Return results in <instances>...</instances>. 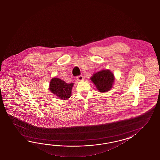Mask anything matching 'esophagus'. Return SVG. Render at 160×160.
<instances>
[{"mask_svg":"<svg viewBox=\"0 0 160 160\" xmlns=\"http://www.w3.org/2000/svg\"><path fill=\"white\" fill-rule=\"evenodd\" d=\"M83 76H82V75H80V76H78L77 77V80H78V81H82V80H83Z\"/></svg>","mask_w":160,"mask_h":160,"instance_id":"esophagus-1","label":"esophagus"}]
</instances>
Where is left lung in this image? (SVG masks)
<instances>
[{
	"label": "left lung",
	"instance_id": "1",
	"mask_svg": "<svg viewBox=\"0 0 160 160\" xmlns=\"http://www.w3.org/2000/svg\"><path fill=\"white\" fill-rule=\"evenodd\" d=\"M90 79L100 92H105L109 91L112 87L114 76L110 70H102L94 73Z\"/></svg>",
	"mask_w": 160,
	"mask_h": 160
}]
</instances>
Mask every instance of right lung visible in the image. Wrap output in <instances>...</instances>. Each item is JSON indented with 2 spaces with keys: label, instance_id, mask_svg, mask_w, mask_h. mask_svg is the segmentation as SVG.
<instances>
[{
  "label": "right lung",
  "instance_id": "obj_1",
  "mask_svg": "<svg viewBox=\"0 0 160 160\" xmlns=\"http://www.w3.org/2000/svg\"><path fill=\"white\" fill-rule=\"evenodd\" d=\"M74 83L68 84L58 78H52L49 90L59 98L67 100L71 96L72 90Z\"/></svg>",
  "mask_w": 160,
  "mask_h": 160
}]
</instances>
